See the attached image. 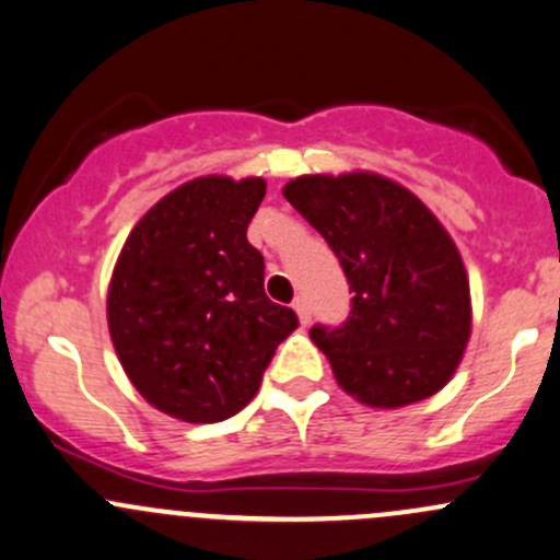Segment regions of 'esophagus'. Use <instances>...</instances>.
<instances>
[{
    "mask_svg": "<svg viewBox=\"0 0 560 560\" xmlns=\"http://www.w3.org/2000/svg\"><path fill=\"white\" fill-rule=\"evenodd\" d=\"M295 311H298V319H300V325H308L311 322V305H308V300H305L303 295L300 298H295Z\"/></svg>",
    "mask_w": 560,
    "mask_h": 560,
    "instance_id": "1",
    "label": "esophagus"
}]
</instances>
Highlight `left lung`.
<instances>
[{
    "label": "left lung",
    "instance_id": "left-lung-1",
    "mask_svg": "<svg viewBox=\"0 0 560 560\" xmlns=\"http://www.w3.org/2000/svg\"><path fill=\"white\" fill-rule=\"evenodd\" d=\"M284 198L327 241L354 295L343 325L311 327L338 384L373 408L440 392L472 314L467 270L438 217L378 174L298 176Z\"/></svg>",
    "mask_w": 560,
    "mask_h": 560
}]
</instances>
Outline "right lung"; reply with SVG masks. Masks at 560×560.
Segmentation results:
<instances>
[{
    "mask_svg": "<svg viewBox=\"0 0 560 560\" xmlns=\"http://www.w3.org/2000/svg\"><path fill=\"white\" fill-rule=\"evenodd\" d=\"M262 179L201 176L139 220L107 295L109 335L141 397L190 423L225 421L260 388L298 314L265 295L246 228Z\"/></svg>",
    "mask_w": 560,
    "mask_h": 560,
    "instance_id": "1",
    "label": "right lung"
}]
</instances>
